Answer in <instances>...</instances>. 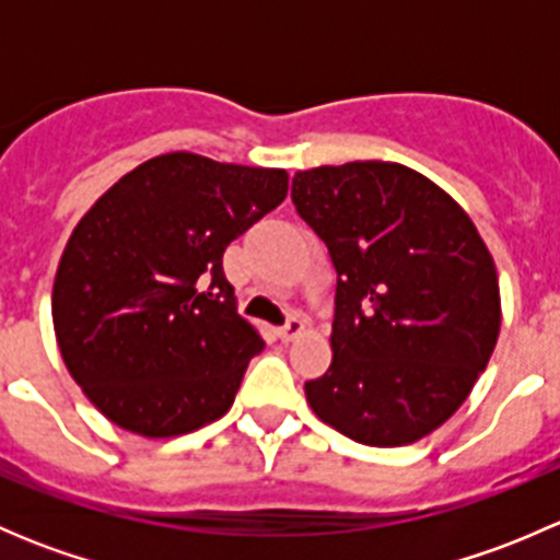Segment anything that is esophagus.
<instances>
[{
  "instance_id": "34e87169",
  "label": "esophagus",
  "mask_w": 560,
  "mask_h": 560,
  "mask_svg": "<svg viewBox=\"0 0 560 560\" xmlns=\"http://www.w3.org/2000/svg\"><path fill=\"white\" fill-rule=\"evenodd\" d=\"M303 330H306V322H303L301 316H290V319H287V325H281L276 332H279L281 341L290 343V341H295L298 336H303Z\"/></svg>"
}]
</instances>
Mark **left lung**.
Masks as SVG:
<instances>
[{"mask_svg": "<svg viewBox=\"0 0 560 560\" xmlns=\"http://www.w3.org/2000/svg\"><path fill=\"white\" fill-rule=\"evenodd\" d=\"M292 202L338 273L332 363L306 382L308 406L369 447L428 436L499 341V273L482 235L442 186L398 162L301 171Z\"/></svg>", "mask_w": 560, "mask_h": 560, "instance_id": "8db88e82", "label": "left lung"}]
</instances>
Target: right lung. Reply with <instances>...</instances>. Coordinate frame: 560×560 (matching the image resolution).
Returning a JSON list of instances; mask_svg holds the SVG:
<instances>
[{
    "label": "right lung",
    "instance_id": "1",
    "mask_svg": "<svg viewBox=\"0 0 560 560\" xmlns=\"http://www.w3.org/2000/svg\"><path fill=\"white\" fill-rule=\"evenodd\" d=\"M281 167L173 151L116 180L72 230L50 295L61 360L110 422L173 439L228 415L265 347L222 257L287 197Z\"/></svg>",
    "mask_w": 560,
    "mask_h": 560
}]
</instances>
